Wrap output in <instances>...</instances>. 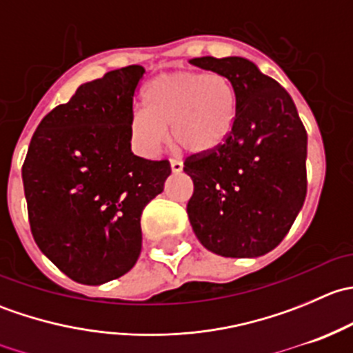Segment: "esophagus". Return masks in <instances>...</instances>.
I'll return each mask as SVG.
<instances>
[{
	"mask_svg": "<svg viewBox=\"0 0 353 353\" xmlns=\"http://www.w3.org/2000/svg\"><path fill=\"white\" fill-rule=\"evenodd\" d=\"M170 169H172V172H181L183 170V162H179V160L176 159H170Z\"/></svg>",
	"mask_w": 353,
	"mask_h": 353,
	"instance_id": "34e87169",
	"label": "esophagus"
}]
</instances>
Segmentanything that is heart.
<instances>
[{"label": "heart", "mask_w": 353, "mask_h": 353, "mask_svg": "<svg viewBox=\"0 0 353 353\" xmlns=\"http://www.w3.org/2000/svg\"><path fill=\"white\" fill-rule=\"evenodd\" d=\"M145 109L130 117L133 147L143 157H155L167 137L194 154L215 150L232 131L237 114L234 85L220 73L172 71L160 74L143 92Z\"/></svg>", "instance_id": "1"}]
</instances>
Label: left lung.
<instances>
[{
    "mask_svg": "<svg viewBox=\"0 0 353 353\" xmlns=\"http://www.w3.org/2000/svg\"><path fill=\"white\" fill-rule=\"evenodd\" d=\"M191 65L220 73L237 95L232 131L215 150L188 157V216L198 241L225 258H258L283 241L307 193V133L282 85L249 59Z\"/></svg>",
    "mask_w": 353,
    "mask_h": 353,
    "instance_id": "8db88e82",
    "label": "left lung"
}]
</instances>
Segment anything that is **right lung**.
I'll return each mask as SVG.
<instances>
[{
    "label": "right lung",
    "instance_id": "1",
    "mask_svg": "<svg viewBox=\"0 0 353 353\" xmlns=\"http://www.w3.org/2000/svg\"><path fill=\"white\" fill-rule=\"evenodd\" d=\"M143 66L80 85L41 121L22 167L35 244L71 280L101 285L141 251V212L163 191L169 160L131 152L130 117Z\"/></svg>",
    "mask_w": 353,
    "mask_h": 353
}]
</instances>
